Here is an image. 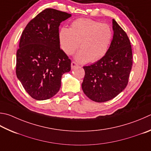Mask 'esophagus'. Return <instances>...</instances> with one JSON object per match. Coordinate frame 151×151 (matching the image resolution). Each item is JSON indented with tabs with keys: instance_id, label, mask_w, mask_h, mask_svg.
Returning <instances> with one entry per match:
<instances>
[{
	"instance_id": "esophagus-1",
	"label": "esophagus",
	"mask_w": 151,
	"mask_h": 151,
	"mask_svg": "<svg viewBox=\"0 0 151 151\" xmlns=\"http://www.w3.org/2000/svg\"><path fill=\"white\" fill-rule=\"evenodd\" d=\"M76 66H78V64L76 63L75 61H72V63H71V68H74L75 67H76Z\"/></svg>"
}]
</instances>
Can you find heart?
Instances as JSON below:
<instances>
[{
	"label": "heart",
	"instance_id": "1",
	"mask_svg": "<svg viewBox=\"0 0 151 151\" xmlns=\"http://www.w3.org/2000/svg\"><path fill=\"white\" fill-rule=\"evenodd\" d=\"M113 32L108 24L88 18H79L69 29L59 32L60 46L64 53L71 55L80 49L76 59L80 63H94L106 55L110 46Z\"/></svg>",
	"mask_w": 151,
	"mask_h": 151
}]
</instances>
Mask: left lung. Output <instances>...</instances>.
<instances>
[{"mask_svg": "<svg viewBox=\"0 0 151 151\" xmlns=\"http://www.w3.org/2000/svg\"><path fill=\"white\" fill-rule=\"evenodd\" d=\"M114 36L106 55L90 66L83 67L82 88L96 102L113 99L127 86L133 65L132 49L126 32L113 19Z\"/></svg>", "mask_w": 151, "mask_h": 151, "instance_id": "obj_1", "label": "left lung"}]
</instances>
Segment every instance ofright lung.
<instances>
[{
	"label": "right lung",
	"instance_id": "right-lung-1",
	"mask_svg": "<svg viewBox=\"0 0 151 151\" xmlns=\"http://www.w3.org/2000/svg\"><path fill=\"white\" fill-rule=\"evenodd\" d=\"M70 14L46 9L29 21L16 53V73L26 91L37 100H47L61 88L71 61L60 48L59 27Z\"/></svg>",
	"mask_w": 151,
	"mask_h": 151
}]
</instances>
